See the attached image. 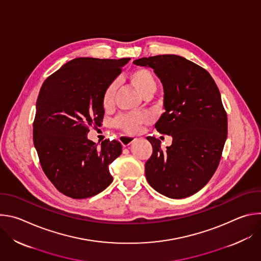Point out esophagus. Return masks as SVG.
Segmentation results:
<instances>
[{
  "instance_id": "34e87169",
  "label": "esophagus",
  "mask_w": 261,
  "mask_h": 261,
  "mask_svg": "<svg viewBox=\"0 0 261 261\" xmlns=\"http://www.w3.org/2000/svg\"><path fill=\"white\" fill-rule=\"evenodd\" d=\"M135 139H136V138H134V137H132V136L123 135V136H121L120 141H121V143H122L124 146H127V145H130Z\"/></svg>"
}]
</instances>
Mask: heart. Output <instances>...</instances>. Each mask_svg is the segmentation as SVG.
<instances>
[{
    "label": "heart",
    "instance_id": "heart-1",
    "mask_svg": "<svg viewBox=\"0 0 261 261\" xmlns=\"http://www.w3.org/2000/svg\"><path fill=\"white\" fill-rule=\"evenodd\" d=\"M127 80L143 98L150 97L153 93H155L157 89V81L154 74L146 68L134 69L128 74ZM116 92L117 85L115 83L110 84L105 89L102 97V103L104 108H109L113 106ZM146 120V116L142 114L126 115L118 120L117 125L128 133H135L141 128L143 124H145Z\"/></svg>",
    "mask_w": 261,
    "mask_h": 261
}]
</instances>
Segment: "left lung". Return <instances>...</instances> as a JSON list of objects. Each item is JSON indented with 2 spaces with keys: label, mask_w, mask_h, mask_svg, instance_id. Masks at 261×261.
Wrapping results in <instances>:
<instances>
[{
  "label": "left lung",
  "mask_w": 261,
  "mask_h": 261,
  "mask_svg": "<svg viewBox=\"0 0 261 261\" xmlns=\"http://www.w3.org/2000/svg\"><path fill=\"white\" fill-rule=\"evenodd\" d=\"M137 66L154 69L164 90V109L155 128L172 136L166 150L155 137L146 139L153 154L145 163V177L169 198L189 197L202 189L215 173L227 138V115L210 73L175 55L141 58Z\"/></svg>",
  "instance_id": "left-lung-1"
}]
</instances>
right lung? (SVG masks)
<instances>
[{
  "mask_svg": "<svg viewBox=\"0 0 261 261\" xmlns=\"http://www.w3.org/2000/svg\"><path fill=\"white\" fill-rule=\"evenodd\" d=\"M130 58H77L43 83L36 102L33 140L42 169L55 187L74 199L92 197L113 181L109 164L122 144L88 139L89 128L103 120L105 89Z\"/></svg>",
  "mask_w": 261,
  "mask_h": 261,
  "instance_id": "obj_1",
  "label": "right lung"
}]
</instances>
